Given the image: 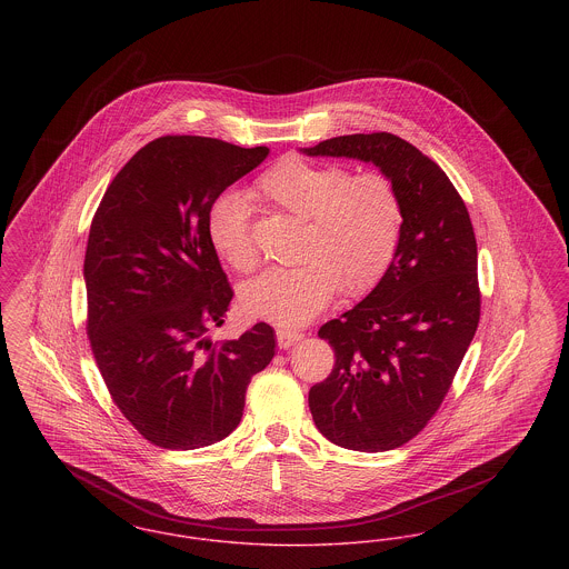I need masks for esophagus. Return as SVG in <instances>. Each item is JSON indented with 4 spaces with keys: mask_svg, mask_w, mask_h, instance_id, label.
Masks as SVG:
<instances>
[{
    "mask_svg": "<svg viewBox=\"0 0 569 569\" xmlns=\"http://www.w3.org/2000/svg\"><path fill=\"white\" fill-rule=\"evenodd\" d=\"M276 339H278V347H280V349H289L291 345L302 341L303 335L302 332H298V330H278V332H276Z\"/></svg>",
    "mask_w": 569,
    "mask_h": 569,
    "instance_id": "esophagus-1",
    "label": "esophagus"
}]
</instances>
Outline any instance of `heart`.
I'll return each mask as SVG.
<instances>
[{"mask_svg": "<svg viewBox=\"0 0 569 569\" xmlns=\"http://www.w3.org/2000/svg\"><path fill=\"white\" fill-rule=\"evenodd\" d=\"M257 191L303 222L300 266L269 269L241 289V308L257 319L298 328L315 319L337 291L369 293L390 266L403 227L401 198L381 172L351 174L339 163L287 154L266 170ZM216 252L237 271H252L259 250L241 196H220L207 218Z\"/></svg>", "mask_w": 569, "mask_h": 569, "instance_id": "heart-1", "label": "heart"}]
</instances>
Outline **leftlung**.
I'll return each instance as SVG.
<instances>
[{
	"label": "left lung",
	"mask_w": 569,
	"mask_h": 569,
	"mask_svg": "<svg viewBox=\"0 0 569 569\" xmlns=\"http://www.w3.org/2000/svg\"><path fill=\"white\" fill-rule=\"evenodd\" d=\"M306 154L376 163L401 198L403 227L378 287L319 328L335 369L308 392L317 429L379 453L418 436L442 406L481 317L477 239L445 170L399 136L353 133Z\"/></svg>",
	"instance_id": "1"
}]
</instances>
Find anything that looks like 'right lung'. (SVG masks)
<instances>
[{
    "label": "right lung",
    "instance_id": "add662e5",
    "mask_svg": "<svg viewBox=\"0 0 569 569\" xmlns=\"http://www.w3.org/2000/svg\"><path fill=\"white\" fill-rule=\"evenodd\" d=\"M267 152L200 136L157 138L122 166L92 218L86 332L118 410L154 447L190 451L224 440L250 379L276 353L263 321L234 341L209 339L232 300L209 209Z\"/></svg>",
    "mask_w": 569,
    "mask_h": 569
}]
</instances>
